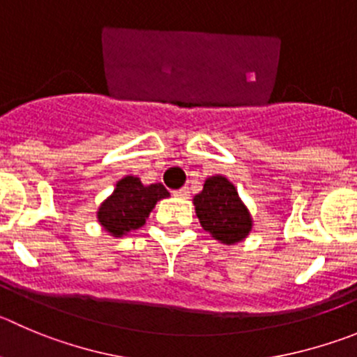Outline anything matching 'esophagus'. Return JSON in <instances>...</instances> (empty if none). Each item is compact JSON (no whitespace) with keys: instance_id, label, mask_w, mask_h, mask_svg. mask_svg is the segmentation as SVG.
Here are the masks:
<instances>
[{"instance_id":"esophagus-1","label":"esophagus","mask_w":357,"mask_h":357,"mask_svg":"<svg viewBox=\"0 0 357 357\" xmlns=\"http://www.w3.org/2000/svg\"><path fill=\"white\" fill-rule=\"evenodd\" d=\"M188 194H190L188 188H179V190H176V192H174L176 197H181V199H186V197H188Z\"/></svg>"}]
</instances>
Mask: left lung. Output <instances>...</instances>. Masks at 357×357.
Here are the masks:
<instances>
[{
	"label": "left lung",
	"instance_id": "obj_1",
	"mask_svg": "<svg viewBox=\"0 0 357 357\" xmlns=\"http://www.w3.org/2000/svg\"><path fill=\"white\" fill-rule=\"evenodd\" d=\"M194 206L202 229L227 246L246 239L254 229L252 213L239 197L238 188L222 174L206 179L202 192L194 197Z\"/></svg>",
	"mask_w": 357,
	"mask_h": 357
}]
</instances>
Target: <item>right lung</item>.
<instances>
[{"instance_id":"right-lung-1","label":"right lung","mask_w":357,"mask_h":357,"mask_svg":"<svg viewBox=\"0 0 357 357\" xmlns=\"http://www.w3.org/2000/svg\"><path fill=\"white\" fill-rule=\"evenodd\" d=\"M169 195L162 183L144 185L137 176H123L116 183L114 192L98 206L96 220L112 238H123L142 227L156 202Z\"/></svg>"}]
</instances>
